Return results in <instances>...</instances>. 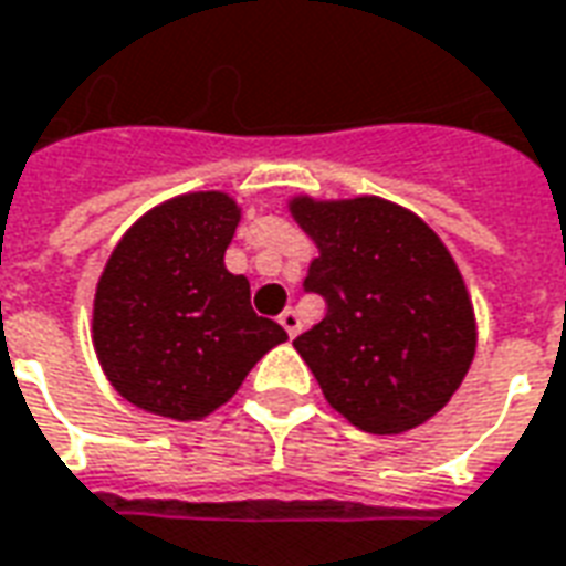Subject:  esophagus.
I'll use <instances>...</instances> for the list:
<instances>
[{"mask_svg": "<svg viewBox=\"0 0 566 566\" xmlns=\"http://www.w3.org/2000/svg\"><path fill=\"white\" fill-rule=\"evenodd\" d=\"M279 324H282L284 331H287V337H291V339L300 334V315H296L294 310H284L282 315H279Z\"/></svg>", "mask_w": 566, "mask_h": 566, "instance_id": "esophagus-1", "label": "esophagus"}]
</instances>
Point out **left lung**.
Segmentation results:
<instances>
[{"label":"left lung","instance_id":"1","mask_svg":"<svg viewBox=\"0 0 566 566\" xmlns=\"http://www.w3.org/2000/svg\"><path fill=\"white\" fill-rule=\"evenodd\" d=\"M318 256L303 287L324 318L294 339L327 405L352 426L401 434L432 420L475 358V312L444 242L401 205L296 196Z\"/></svg>","mask_w":566,"mask_h":566}]
</instances>
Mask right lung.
<instances>
[{"label": "right lung", "instance_id": "right-lung-1", "mask_svg": "<svg viewBox=\"0 0 566 566\" xmlns=\"http://www.w3.org/2000/svg\"><path fill=\"white\" fill-rule=\"evenodd\" d=\"M239 220L227 192H187L146 211L106 260L91 339L134 407L201 420L287 339L282 324L251 310L248 279L223 266Z\"/></svg>", "mask_w": 566, "mask_h": 566}]
</instances>
